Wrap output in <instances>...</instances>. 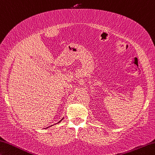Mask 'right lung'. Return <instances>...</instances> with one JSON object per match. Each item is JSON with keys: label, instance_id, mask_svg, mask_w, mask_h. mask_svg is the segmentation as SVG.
I'll use <instances>...</instances> for the list:
<instances>
[{"label": "right lung", "instance_id": "1", "mask_svg": "<svg viewBox=\"0 0 155 155\" xmlns=\"http://www.w3.org/2000/svg\"><path fill=\"white\" fill-rule=\"evenodd\" d=\"M61 120H60V121H61Z\"/></svg>", "mask_w": 155, "mask_h": 155}]
</instances>
